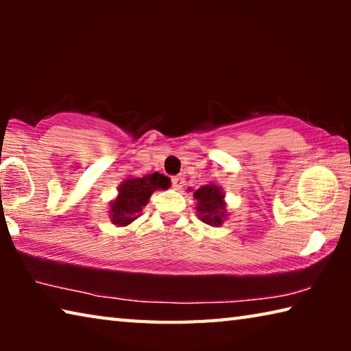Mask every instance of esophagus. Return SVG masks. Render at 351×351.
<instances>
[{
    "mask_svg": "<svg viewBox=\"0 0 351 351\" xmlns=\"http://www.w3.org/2000/svg\"><path fill=\"white\" fill-rule=\"evenodd\" d=\"M171 186H173V189L176 190H181L184 187V178L181 175L173 176L171 178Z\"/></svg>",
    "mask_w": 351,
    "mask_h": 351,
    "instance_id": "obj_1",
    "label": "esophagus"
}]
</instances>
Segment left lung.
<instances>
[{"instance_id":"1","label":"left lung","mask_w":351,"mask_h":351,"mask_svg":"<svg viewBox=\"0 0 351 351\" xmlns=\"http://www.w3.org/2000/svg\"><path fill=\"white\" fill-rule=\"evenodd\" d=\"M192 190V189H190ZM197 203V213L201 221L209 226H221L228 217V209H226V201L223 189L217 184H206L193 192Z\"/></svg>"}]
</instances>
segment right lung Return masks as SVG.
<instances>
[{
    "mask_svg": "<svg viewBox=\"0 0 351 351\" xmlns=\"http://www.w3.org/2000/svg\"><path fill=\"white\" fill-rule=\"evenodd\" d=\"M170 180L162 173L154 171L142 178H127L117 187V197L110 203V218L117 228L133 223L141 215L153 192L167 190Z\"/></svg>",
    "mask_w": 351,
    "mask_h": 351,
    "instance_id": "1",
    "label": "right lung"
}]
</instances>
